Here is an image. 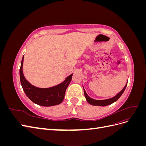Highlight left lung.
Wrapping results in <instances>:
<instances>
[{"label":"left lung","mask_w":146,"mask_h":146,"mask_svg":"<svg viewBox=\"0 0 146 146\" xmlns=\"http://www.w3.org/2000/svg\"><path fill=\"white\" fill-rule=\"evenodd\" d=\"M127 83H128V82H127L126 85H125L124 87H123V89L120 92H119V93H117L115 96H114L113 98H110V99H105V100H96V99H92V98H90V97L87 94L86 92L85 91V89H84V88H83L84 94H85L86 101L90 104H91L92 105H94V106H101V107H105V106H107V105H109L114 102H115L116 101H117L118 100V99L120 98L121 95L123 94V92H124L125 88H126V86H127Z\"/></svg>","instance_id":"left-lung-1"}]
</instances>
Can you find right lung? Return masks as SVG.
<instances>
[{
    "label": "right lung",
    "instance_id": "obj_1",
    "mask_svg": "<svg viewBox=\"0 0 146 146\" xmlns=\"http://www.w3.org/2000/svg\"><path fill=\"white\" fill-rule=\"evenodd\" d=\"M24 56L21 61L19 70L20 81L23 90L29 99L33 103L43 107H51L60 104L65 96L66 90L72 80L73 74L66 77L65 80L56 86L41 88L36 87L29 83L25 78L23 74Z\"/></svg>",
    "mask_w": 146,
    "mask_h": 146
}]
</instances>
